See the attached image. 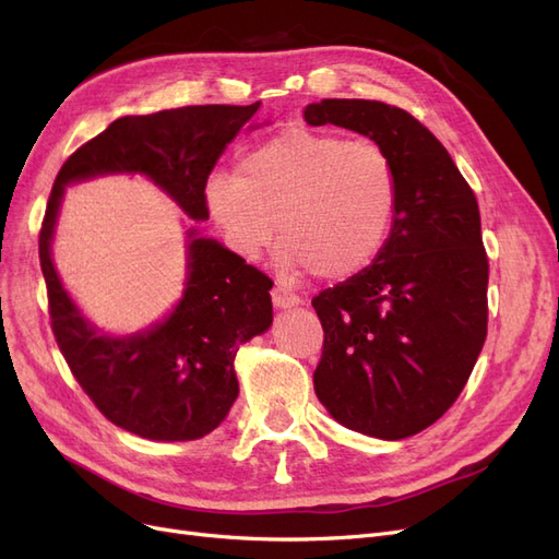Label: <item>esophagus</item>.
<instances>
[{
  "instance_id": "34e87169",
  "label": "esophagus",
  "mask_w": 559,
  "mask_h": 559,
  "mask_svg": "<svg viewBox=\"0 0 559 559\" xmlns=\"http://www.w3.org/2000/svg\"><path fill=\"white\" fill-rule=\"evenodd\" d=\"M273 306L277 310H292V308L300 306V298L294 292L284 289V286H275V289H273Z\"/></svg>"
}]
</instances>
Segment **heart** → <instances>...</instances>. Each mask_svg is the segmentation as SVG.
Returning <instances> with one entry per match:
<instances>
[{
	"instance_id": "heart-1",
	"label": "heart",
	"mask_w": 559,
	"mask_h": 559,
	"mask_svg": "<svg viewBox=\"0 0 559 559\" xmlns=\"http://www.w3.org/2000/svg\"><path fill=\"white\" fill-rule=\"evenodd\" d=\"M202 198L242 259H259L280 222L286 270L345 280L382 251L399 205V179L376 142L286 128L249 148L238 175H207Z\"/></svg>"
}]
</instances>
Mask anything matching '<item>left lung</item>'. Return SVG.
Returning a JSON list of instances; mask_svg holds the SVG:
<instances>
[{
  "mask_svg": "<svg viewBox=\"0 0 559 559\" xmlns=\"http://www.w3.org/2000/svg\"><path fill=\"white\" fill-rule=\"evenodd\" d=\"M308 126H337L386 151L399 205L382 251L324 289L314 392L343 427L401 441L443 417L487 335L489 265L480 212L454 160L417 118L378 99H321Z\"/></svg>",
  "mask_w": 559,
  "mask_h": 559,
  "instance_id": "left-lung-1",
  "label": "left lung"
}]
</instances>
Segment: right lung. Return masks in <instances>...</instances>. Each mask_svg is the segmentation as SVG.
<instances>
[{"label":"right lung","mask_w":559,"mask_h":559,"mask_svg":"<svg viewBox=\"0 0 559 559\" xmlns=\"http://www.w3.org/2000/svg\"><path fill=\"white\" fill-rule=\"evenodd\" d=\"M259 107L205 105L116 118L64 160L48 198L39 261L58 347L99 413L148 441H195L226 419L240 394L235 354L273 324V282L191 226L177 306L138 333H105L81 312L53 263L64 189L107 175H142L193 224L207 222L202 186Z\"/></svg>","instance_id":"1"}]
</instances>
